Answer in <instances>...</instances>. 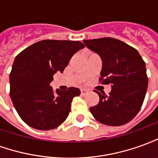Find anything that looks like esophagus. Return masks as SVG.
<instances>
[{"label": "esophagus", "instance_id": "esophagus-1", "mask_svg": "<svg viewBox=\"0 0 158 158\" xmlns=\"http://www.w3.org/2000/svg\"><path fill=\"white\" fill-rule=\"evenodd\" d=\"M86 93H87V90L85 89H80V94L82 95V96H85Z\"/></svg>", "mask_w": 158, "mask_h": 158}]
</instances>
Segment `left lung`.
Listing matches in <instances>:
<instances>
[{"label": "left lung", "instance_id": "left-lung-1", "mask_svg": "<svg viewBox=\"0 0 158 158\" xmlns=\"http://www.w3.org/2000/svg\"><path fill=\"white\" fill-rule=\"evenodd\" d=\"M87 48L101 56L102 85L111 84L108 96L94 90L100 97L99 102L89 111L103 124L123 125L139 113L148 85L146 63L138 51L114 38L85 40Z\"/></svg>", "mask_w": 158, "mask_h": 158}]
</instances>
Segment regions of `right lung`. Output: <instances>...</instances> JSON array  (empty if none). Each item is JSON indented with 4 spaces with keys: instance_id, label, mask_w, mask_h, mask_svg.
Returning a JSON list of instances; mask_svg holds the SVG:
<instances>
[{
    "instance_id": "obj_1",
    "label": "right lung",
    "mask_w": 158,
    "mask_h": 158,
    "mask_svg": "<svg viewBox=\"0 0 158 158\" xmlns=\"http://www.w3.org/2000/svg\"><path fill=\"white\" fill-rule=\"evenodd\" d=\"M83 43L74 40H44L24 49L15 57L10 73V96L24 123L40 130L53 129L63 123L73 97L80 90L53 91L50 83L56 72L62 73Z\"/></svg>"
}]
</instances>
